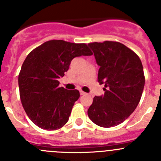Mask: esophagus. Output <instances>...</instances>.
Instances as JSON below:
<instances>
[{"instance_id":"esophagus-1","label":"esophagus","mask_w":161,"mask_h":161,"mask_svg":"<svg viewBox=\"0 0 161 161\" xmlns=\"http://www.w3.org/2000/svg\"><path fill=\"white\" fill-rule=\"evenodd\" d=\"M80 95H85V94H86V93H85V92H84V91L80 90Z\"/></svg>"}]
</instances>
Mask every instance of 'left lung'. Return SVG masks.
<instances>
[{"label": "left lung", "instance_id": "1", "mask_svg": "<svg viewBox=\"0 0 161 161\" xmlns=\"http://www.w3.org/2000/svg\"><path fill=\"white\" fill-rule=\"evenodd\" d=\"M88 46L100 66L98 82L105 84V93L93 97L88 115L102 127L117 126L133 113L141 98L145 83L141 60L119 42H95Z\"/></svg>", "mask_w": 161, "mask_h": 161}]
</instances>
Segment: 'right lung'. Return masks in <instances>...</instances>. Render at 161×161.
I'll use <instances>...</instances> for the list:
<instances>
[{
    "label": "right lung",
    "mask_w": 161,
    "mask_h": 161,
    "mask_svg": "<svg viewBox=\"0 0 161 161\" xmlns=\"http://www.w3.org/2000/svg\"><path fill=\"white\" fill-rule=\"evenodd\" d=\"M91 55L87 44L64 40L45 42L28 54L18 85L22 106L36 126L53 130L66 124L80 93L59 87L58 79L64 76L72 59Z\"/></svg>",
    "instance_id": "right-lung-1"
}]
</instances>
